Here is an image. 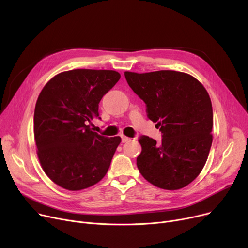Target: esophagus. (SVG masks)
Wrapping results in <instances>:
<instances>
[{
    "label": "esophagus",
    "instance_id": "34e87169",
    "mask_svg": "<svg viewBox=\"0 0 248 248\" xmlns=\"http://www.w3.org/2000/svg\"><path fill=\"white\" fill-rule=\"evenodd\" d=\"M129 140H131V139L125 137V136H122V141H123V142H126V141H128Z\"/></svg>",
    "mask_w": 248,
    "mask_h": 248
}]
</instances>
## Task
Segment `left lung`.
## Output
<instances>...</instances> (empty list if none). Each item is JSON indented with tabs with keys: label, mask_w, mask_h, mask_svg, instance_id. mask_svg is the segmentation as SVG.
<instances>
[{
	"label": "left lung",
	"mask_w": 248,
	"mask_h": 248,
	"mask_svg": "<svg viewBox=\"0 0 248 248\" xmlns=\"http://www.w3.org/2000/svg\"><path fill=\"white\" fill-rule=\"evenodd\" d=\"M134 93L145 101L148 117L157 123L162 141L140 138V173L154 186L179 190L197 178L213 137L212 103L207 90L190 74L160 70L124 72Z\"/></svg>",
	"instance_id": "left-lung-1"
}]
</instances>
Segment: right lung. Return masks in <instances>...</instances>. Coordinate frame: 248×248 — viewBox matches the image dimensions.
<instances>
[{
  "label": "right lung",
  "mask_w": 248,
  "mask_h": 248,
  "mask_svg": "<svg viewBox=\"0 0 248 248\" xmlns=\"http://www.w3.org/2000/svg\"><path fill=\"white\" fill-rule=\"evenodd\" d=\"M120 78L113 70L73 69L52 77L41 90L34 138L39 162L56 185L79 191L106 176L122 139L100 136L87 124L98 116L99 101Z\"/></svg>",
  "instance_id": "obj_1"
}]
</instances>
